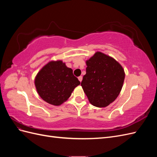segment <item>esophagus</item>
<instances>
[{"instance_id": "34e87169", "label": "esophagus", "mask_w": 157, "mask_h": 157, "mask_svg": "<svg viewBox=\"0 0 157 157\" xmlns=\"http://www.w3.org/2000/svg\"><path fill=\"white\" fill-rule=\"evenodd\" d=\"M78 80H79L80 82H81L82 80V76H80V77H78Z\"/></svg>"}]
</instances>
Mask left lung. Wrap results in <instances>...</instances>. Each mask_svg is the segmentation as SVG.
Listing matches in <instances>:
<instances>
[{"mask_svg": "<svg viewBox=\"0 0 157 157\" xmlns=\"http://www.w3.org/2000/svg\"><path fill=\"white\" fill-rule=\"evenodd\" d=\"M86 65L81 82L84 92L94 106H108L121 91L125 77L123 68L115 59L99 52L86 61Z\"/></svg>", "mask_w": 157, "mask_h": 157, "instance_id": "1", "label": "left lung"}]
</instances>
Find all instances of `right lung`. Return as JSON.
I'll list each match as a JSON object with an SVG mask.
<instances>
[{
  "label": "right lung",
  "instance_id": "add662e5",
  "mask_svg": "<svg viewBox=\"0 0 157 157\" xmlns=\"http://www.w3.org/2000/svg\"><path fill=\"white\" fill-rule=\"evenodd\" d=\"M38 94L45 101L59 105L70 97L80 84L73 70L62 61H51L37 74L35 80Z\"/></svg>",
  "mask_w": 157,
  "mask_h": 157
}]
</instances>
